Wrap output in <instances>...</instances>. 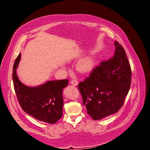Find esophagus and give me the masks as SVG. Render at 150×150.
<instances>
[{"label":"esophagus","mask_w":150,"mask_h":150,"mask_svg":"<svg viewBox=\"0 0 150 150\" xmlns=\"http://www.w3.org/2000/svg\"><path fill=\"white\" fill-rule=\"evenodd\" d=\"M71 84L73 86H77L78 84V82L76 79H73L71 81Z\"/></svg>","instance_id":"34e87169"}]
</instances>
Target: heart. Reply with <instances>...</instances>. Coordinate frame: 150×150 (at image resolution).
<instances>
[{
	"mask_svg": "<svg viewBox=\"0 0 150 150\" xmlns=\"http://www.w3.org/2000/svg\"><path fill=\"white\" fill-rule=\"evenodd\" d=\"M94 61L91 58L89 57L84 58L83 59L80 60L77 64L78 70L82 73H88V72L91 71L94 68Z\"/></svg>",
	"mask_w": 150,
	"mask_h": 150,
	"instance_id": "1",
	"label": "heart"
}]
</instances>
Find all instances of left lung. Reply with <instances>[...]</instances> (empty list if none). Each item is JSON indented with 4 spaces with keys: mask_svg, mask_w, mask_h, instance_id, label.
<instances>
[{
    "mask_svg": "<svg viewBox=\"0 0 150 150\" xmlns=\"http://www.w3.org/2000/svg\"><path fill=\"white\" fill-rule=\"evenodd\" d=\"M115 46L114 56L101 62L78 84L87 113L94 120L118 111L130 88L131 69L125 51L118 42Z\"/></svg>",
    "mask_w": 150,
    "mask_h": 150,
    "instance_id": "8db88e82",
    "label": "left lung"
}]
</instances>
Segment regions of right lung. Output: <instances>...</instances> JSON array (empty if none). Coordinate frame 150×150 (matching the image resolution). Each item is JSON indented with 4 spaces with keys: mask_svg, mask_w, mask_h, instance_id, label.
<instances>
[{
    "mask_svg": "<svg viewBox=\"0 0 150 150\" xmlns=\"http://www.w3.org/2000/svg\"><path fill=\"white\" fill-rule=\"evenodd\" d=\"M21 53L13 66V83L22 109L39 121L54 124L62 116V91L68 84L67 79L48 81L41 85L30 87L21 82L16 69Z\"/></svg>",
    "mask_w": 150,
    "mask_h": 150,
    "instance_id": "obj_1",
    "label": "right lung"
}]
</instances>
